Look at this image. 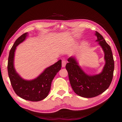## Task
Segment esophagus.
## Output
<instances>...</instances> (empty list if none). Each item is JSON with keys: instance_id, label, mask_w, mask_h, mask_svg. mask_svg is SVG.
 <instances>
[{"instance_id": "34e87169", "label": "esophagus", "mask_w": 122, "mask_h": 122, "mask_svg": "<svg viewBox=\"0 0 122 122\" xmlns=\"http://www.w3.org/2000/svg\"><path fill=\"white\" fill-rule=\"evenodd\" d=\"M66 63H67V61H62V67H65L66 66Z\"/></svg>"}]
</instances>
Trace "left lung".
I'll list each match as a JSON object with an SVG mask.
<instances>
[{"mask_svg": "<svg viewBox=\"0 0 122 122\" xmlns=\"http://www.w3.org/2000/svg\"><path fill=\"white\" fill-rule=\"evenodd\" d=\"M95 35L97 37L96 42L104 52L105 64L102 71L97 75H87L74 56L68 59L69 62L66 66L72 89L77 95L84 98H93L103 93L109 87L113 78L114 65L111 48L98 32L96 31Z\"/></svg>", "mask_w": 122, "mask_h": 122, "instance_id": "left-lung-1", "label": "left lung"}]
</instances>
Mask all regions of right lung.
Segmentation results:
<instances>
[{"instance_id": "right-lung-1", "label": "right lung", "mask_w": 122, "mask_h": 122, "mask_svg": "<svg viewBox=\"0 0 122 122\" xmlns=\"http://www.w3.org/2000/svg\"><path fill=\"white\" fill-rule=\"evenodd\" d=\"M27 32L21 35L14 43L10 51L8 71L10 83L15 93L23 99L30 101H41L48 95L52 81L61 68V60L47 68L36 78L27 80L18 74L14 68V60L16 47L23 42Z\"/></svg>"}]
</instances>
